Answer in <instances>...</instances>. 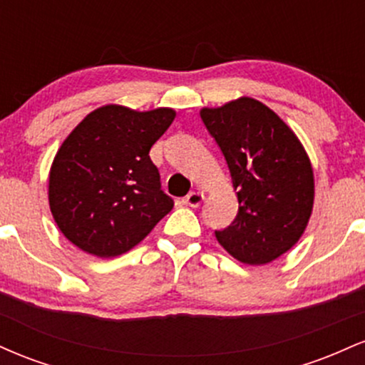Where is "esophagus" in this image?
Listing matches in <instances>:
<instances>
[{
  "label": "esophagus",
  "instance_id": "esophagus-1",
  "mask_svg": "<svg viewBox=\"0 0 365 365\" xmlns=\"http://www.w3.org/2000/svg\"><path fill=\"white\" fill-rule=\"evenodd\" d=\"M202 200H204V195L200 194V192H190V194H188L185 199H183V202L187 204V206H190V207H197V206H200V204H202Z\"/></svg>",
  "mask_w": 365,
  "mask_h": 365
}]
</instances>
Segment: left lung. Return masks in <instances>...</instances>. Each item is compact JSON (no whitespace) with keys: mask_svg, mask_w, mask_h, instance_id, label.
<instances>
[{"mask_svg":"<svg viewBox=\"0 0 365 365\" xmlns=\"http://www.w3.org/2000/svg\"><path fill=\"white\" fill-rule=\"evenodd\" d=\"M225 156L237 190L233 223L216 230L228 254L267 264L302 237L312 212L314 175L307 154L284 121L250 98L200 111Z\"/></svg>","mask_w":365,"mask_h":365,"instance_id":"1","label":"left lung"}]
</instances>
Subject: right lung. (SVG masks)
Masks as SVG:
<instances>
[{
    "label": "right lung",
    "mask_w": 365,
    "mask_h": 365,
    "mask_svg": "<svg viewBox=\"0 0 365 365\" xmlns=\"http://www.w3.org/2000/svg\"><path fill=\"white\" fill-rule=\"evenodd\" d=\"M173 120L170 108L139 113L110 104L63 142L49 173V207L63 235L83 252H127L173 209L149 158Z\"/></svg>",
    "instance_id": "obj_1"
}]
</instances>
